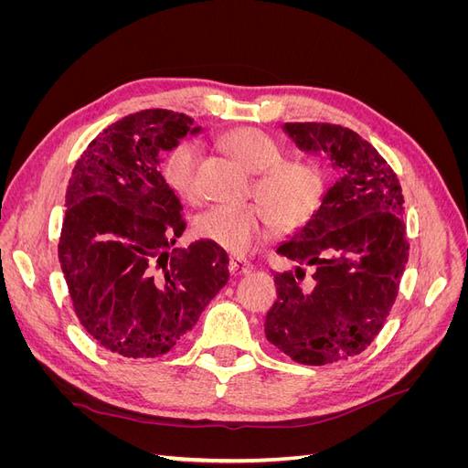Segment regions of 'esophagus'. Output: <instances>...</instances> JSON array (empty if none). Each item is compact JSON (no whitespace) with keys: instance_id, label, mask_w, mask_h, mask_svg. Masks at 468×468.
Here are the masks:
<instances>
[{"instance_id":"obj_1","label":"esophagus","mask_w":468,"mask_h":468,"mask_svg":"<svg viewBox=\"0 0 468 468\" xmlns=\"http://www.w3.org/2000/svg\"><path fill=\"white\" fill-rule=\"evenodd\" d=\"M251 263H248L246 260H239V258H232L229 261V271L232 275H242V273H250L251 271Z\"/></svg>"}]
</instances>
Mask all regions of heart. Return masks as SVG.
I'll list each match as a JSON object with an SVG mask.
<instances>
[{
	"label": "heart",
	"mask_w": 468,
	"mask_h": 468,
	"mask_svg": "<svg viewBox=\"0 0 468 468\" xmlns=\"http://www.w3.org/2000/svg\"><path fill=\"white\" fill-rule=\"evenodd\" d=\"M224 146L250 172L260 174L256 189L263 203L217 205L197 218V234L210 239L234 256H246L273 232L306 224L322 203L325 177L322 167L310 160H285L277 140L260 129H236L224 136ZM199 146L183 140L167 152L162 176L177 197H197Z\"/></svg>",
	"instance_id": "obj_1"
}]
</instances>
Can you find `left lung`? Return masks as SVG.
I'll use <instances>...</instances> for the list:
<instances>
[{"label": "left lung", "mask_w": 468, "mask_h": 468, "mask_svg": "<svg viewBox=\"0 0 468 468\" xmlns=\"http://www.w3.org/2000/svg\"><path fill=\"white\" fill-rule=\"evenodd\" d=\"M301 152L328 155L339 177L306 224L277 253L313 265L273 273L277 301L265 314V335L304 365L357 356L369 346L399 294L408 261L404 197L385 158L357 133L325 122L281 126Z\"/></svg>", "instance_id": "left-lung-1"}]
</instances>
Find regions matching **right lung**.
<instances>
[{
    "label": "right lung",
    "mask_w": 468,
    "mask_h": 468,
    "mask_svg": "<svg viewBox=\"0 0 468 468\" xmlns=\"http://www.w3.org/2000/svg\"><path fill=\"white\" fill-rule=\"evenodd\" d=\"M201 131L181 112H134L99 134L69 177L62 273L83 328L122 357L176 347L229 281V256L210 239L169 250L186 218L158 165Z\"/></svg>",
    "instance_id": "1"
}]
</instances>
